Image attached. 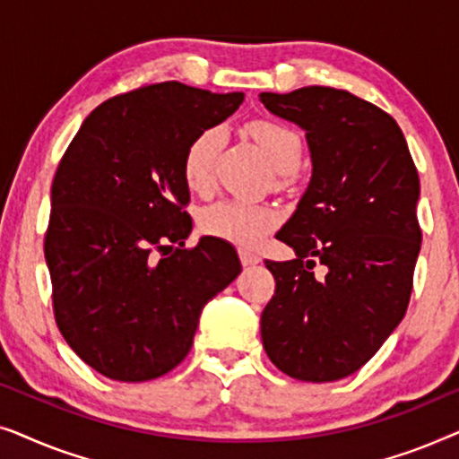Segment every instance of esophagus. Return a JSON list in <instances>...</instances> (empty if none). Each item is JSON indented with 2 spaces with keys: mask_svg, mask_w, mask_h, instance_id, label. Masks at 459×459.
Listing matches in <instances>:
<instances>
[{
  "mask_svg": "<svg viewBox=\"0 0 459 459\" xmlns=\"http://www.w3.org/2000/svg\"><path fill=\"white\" fill-rule=\"evenodd\" d=\"M240 261L244 267H248V265H256V263L261 261V256L253 253V250H240Z\"/></svg>",
  "mask_w": 459,
  "mask_h": 459,
  "instance_id": "esophagus-1",
  "label": "esophagus"
}]
</instances>
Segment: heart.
<instances>
[{"label":"heart","instance_id":"obj_1","mask_svg":"<svg viewBox=\"0 0 459 459\" xmlns=\"http://www.w3.org/2000/svg\"><path fill=\"white\" fill-rule=\"evenodd\" d=\"M247 134L259 143L267 160L278 171H292L297 169L303 156V142L292 127L284 123L256 118L250 121ZM219 146V131L203 129L192 137L184 150L181 159V173L190 190L203 192L211 184L212 159ZM280 221V212L272 204L247 203V200H223L211 204L200 215V230L206 236L236 244L242 248H253L272 231Z\"/></svg>","mask_w":459,"mask_h":459}]
</instances>
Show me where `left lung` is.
Instances as JSON below:
<instances>
[{"label":"left lung","mask_w":459,"mask_h":459,"mask_svg":"<svg viewBox=\"0 0 459 459\" xmlns=\"http://www.w3.org/2000/svg\"><path fill=\"white\" fill-rule=\"evenodd\" d=\"M259 100L305 129L313 162L275 234L297 259L265 261L275 292L261 316L263 347L290 378L334 382L372 359L410 305L422 244L418 169L397 121L353 93L311 85Z\"/></svg>","instance_id":"left-lung-1"}]
</instances>
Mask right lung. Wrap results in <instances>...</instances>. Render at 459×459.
Segmentation results:
<instances>
[{
    "instance_id": "right-lung-1",
    "label": "right lung",
    "mask_w": 459,
    "mask_h": 459,
    "mask_svg": "<svg viewBox=\"0 0 459 459\" xmlns=\"http://www.w3.org/2000/svg\"><path fill=\"white\" fill-rule=\"evenodd\" d=\"M242 100L179 81L142 85L100 104L56 169L43 242L54 317L68 347L106 378L146 382L178 368L204 305L242 272L219 238L186 248L181 173L192 137Z\"/></svg>"
}]
</instances>
